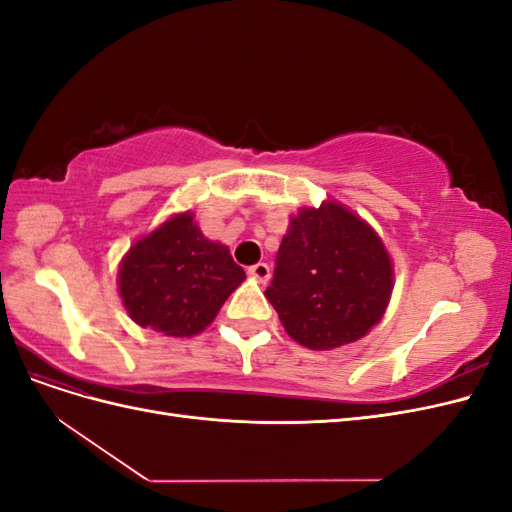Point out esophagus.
I'll return each instance as SVG.
<instances>
[{"mask_svg": "<svg viewBox=\"0 0 512 512\" xmlns=\"http://www.w3.org/2000/svg\"><path fill=\"white\" fill-rule=\"evenodd\" d=\"M247 273H250L254 280H258V282H267L271 277V269H269L267 262H256V265L247 269Z\"/></svg>", "mask_w": 512, "mask_h": 512, "instance_id": "1", "label": "esophagus"}]
</instances>
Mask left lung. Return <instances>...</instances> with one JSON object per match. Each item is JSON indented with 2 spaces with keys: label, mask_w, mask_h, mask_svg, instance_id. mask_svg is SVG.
<instances>
[{
  "label": "left lung",
  "mask_w": 512,
  "mask_h": 512,
  "mask_svg": "<svg viewBox=\"0 0 512 512\" xmlns=\"http://www.w3.org/2000/svg\"><path fill=\"white\" fill-rule=\"evenodd\" d=\"M393 292L389 252L359 215L335 200L290 218L265 297L282 327L309 350H333L369 333Z\"/></svg>",
  "instance_id": "obj_1"
}]
</instances>
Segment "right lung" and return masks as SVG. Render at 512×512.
<instances>
[{"instance_id": "obj_1", "label": "right lung", "mask_w": 512, "mask_h": 512, "mask_svg": "<svg viewBox=\"0 0 512 512\" xmlns=\"http://www.w3.org/2000/svg\"><path fill=\"white\" fill-rule=\"evenodd\" d=\"M245 280L228 247L209 241L190 211L138 239L119 265V294L130 318L168 337L203 333Z\"/></svg>"}]
</instances>
